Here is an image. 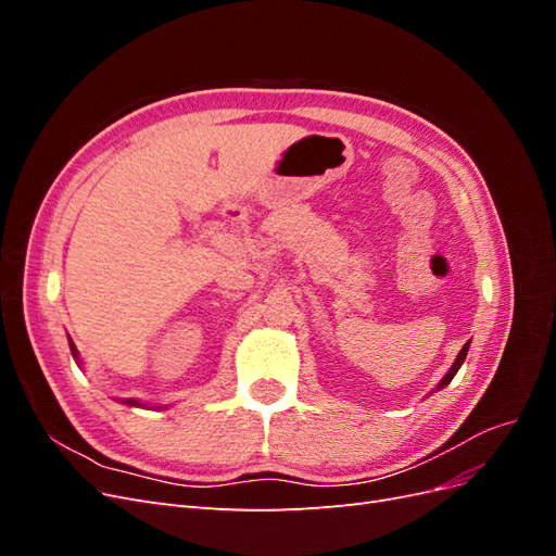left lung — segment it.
Masks as SVG:
<instances>
[{
  "label": "left lung",
  "instance_id": "8db88e82",
  "mask_svg": "<svg viewBox=\"0 0 556 556\" xmlns=\"http://www.w3.org/2000/svg\"><path fill=\"white\" fill-rule=\"evenodd\" d=\"M468 345H470V341L459 350V355H457V359H454V364L450 366V371L443 376V380L439 382V384H435V392H439V390H443V387H447L450 382H452V378L454 376H457V371H459V368H462V364H464V359H466V355H468Z\"/></svg>",
  "mask_w": 556,
  "mask_h": 556
}]
</instances>
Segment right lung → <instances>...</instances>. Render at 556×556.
<instances>
[{"label":"right lung","mask_w":556,"mask_h":556,"mask_svg":"<svg viewBox=\"0 0 556 556\" xmlns=\"http://www.w3.org/2000/svg\"><path fill=\"white\" fill-rule=\"evenodd\" d=\"M70 350H72V357L76 359V364L80 366V355H78V350H76V345H74V341L70 339ZM121 403H127V406H134V408H150L148 403H143V401H139V399H117ZM155 408H169V406H155Z\"/></svg>","instance_id":"add662e5"}]
</instances>
